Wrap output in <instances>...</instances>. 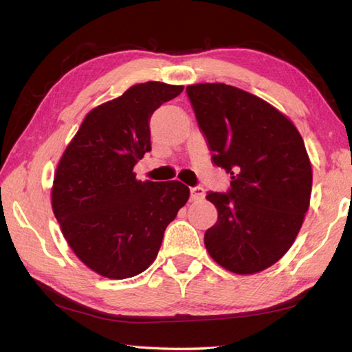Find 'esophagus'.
<instances>
[{"label":"esophagus","mask_w":352,"mask_h":352,"mask_svg":"<svg viewBox=\"0 0 352 352\" xmlns=\"http://www.w3.org/2000/svg\"><path fill=\"white\" fill-rule=\"evenodd\" d=\"M204 197V189L201 186H194L190 188V198H192V201H198L201 200Z\"/></svg>","instance_id":"1"}]
</instances>
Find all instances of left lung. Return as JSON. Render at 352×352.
Returning a JSON list of instances; mask_svg holds the SVG:
<instances>
[{"instance_id": "obj_1", "label": "left lung", "mask_w": 352, "mask_h": 352, "mask_svg": "<svg viewBox=\"0 0 352 352\" xmlns=\"http://www.w3.org/2000/svg\"><path fill=\"white\" fill-rule=\"evenodd\" d=\"M186 94L212 163L232 175L228 192L206 195L219 219L204 245L228 271H263L292 246L309 208L303 138L276 107L239 87L206 82Z\"/></svg>"}]
</instances>
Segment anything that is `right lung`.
<instances>
[{
    "label": "right lung",
    "mask_w": 352,
    "mask_h": 352,
    "mask_svg": "<svg viewBox=\"0 0 352 352\" xmlns=\"http://www.w3.org/2000/svg\"><path fill=\"white\" fill-rule=\"evenodd\" d=\"M183 86L148 81L95 107L55 172L52 209L76 257L107 278L148 270L189 188L180 182H140L133 166L151 151L149 121Z\"/></svg>",
    "instance_id": "right-lung-1"
}]
</instances>
